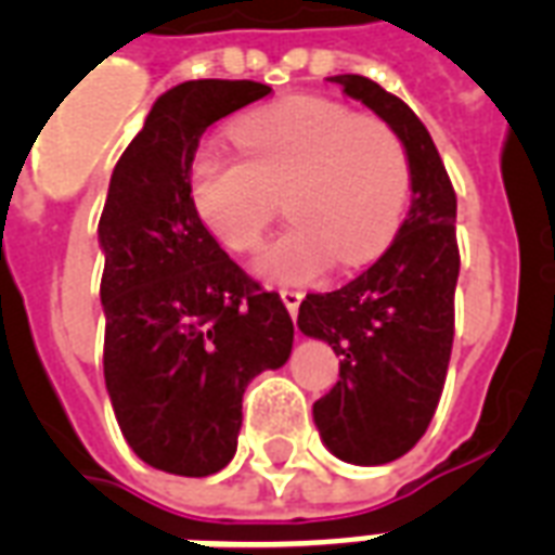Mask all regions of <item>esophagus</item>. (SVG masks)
Returning <instances> with one entry per match:
<instances>
[{
    "label": "esophagus",
    "mask_w": 555,
    "mask_h": 555,
    "mask_svg": "<svg viewBox=\"0 0 555 555\" xmlns=\"http://www.w3.org/2000/svg\"><path fill=\"white\" fill-rule=\"evenodd\" d=\"M279 296H282V302H285V308L291 311V317H296V311H299V305H302L305 299L302 291H299V287H282Z\"/></svg>",
    "instance_id": "34e87169"
}]
</instances>
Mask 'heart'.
<instances>
[{
	"mask_svg": "<svg viewBox=\"0 0 555 555\" xmlns=\"http://www.w3.org/2000/svg\"><path fill=\"white\" fill-rule=\"evenodd\" d=\"M230 134L244 155L216 143L192 152L190 198L209 233L235 253L256 250L287 204L296 221L256 261L264 279L308 282L334 259L360 268L395 238L412 164L386 120L296 94L247 112Z\"/></svg>",
	"mask_w": 555,
	"mask_h": 555,
	"instance_id": "1",
	"label": "heart"
}]
</instances>
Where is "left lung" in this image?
Segmentation results:
<instances>
[{
    "mask_svg": "<svg viewBox=\"0 0 555 555\" xmlns=\"http://www.w3.org/2000/svg\"><path fill=\"white\" fill-rule=\"evenodd\" d=\"M403 141L412 164V207L395 242L369 270L331 294L299 305L305 337L325 339L339 379L313 403L325 447L346 464L397 461L429 429L455 337L457 198L421 117L369 77L337 74Z\"/></svg>",
    "mask_w": 555,
    "mask_h": 555,
    "instance_id": "1",
    "label": "left lung"
}]
</instances>
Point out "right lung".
Listing matches in <instances>:
<instances>
[{"instance_id": "obj_1", "label": "right lung", "mask_w": 555, "mask_h": 555, "mask_svg": "<svg viewBox=\"0 0 555 555\" xmlns=\"http://www.w3.org/2000/svg\"><path fill=\"white\" fill-rule=\"evenodd\" d=\"M270 94L253 80H190L155 100L117 160L103 216V374L126 443L155 469H224L244 388L287 363L294 322L212 238L190 198L201 134Z\"/></svg>"}]
</instances>
